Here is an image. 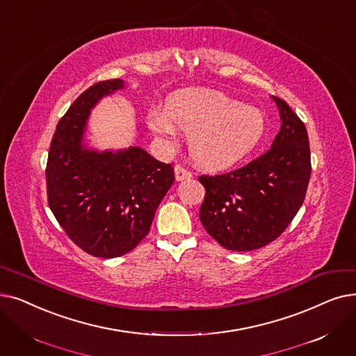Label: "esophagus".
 <instances>
[{"instance_id": "esophagus-1", "label": "esophagus", "mask_w": 356, "mask_h": 356, "mask_svg": "<svg viewBox=\"0 0 356 356\" xmlns=\"http://www.w3.org/2000/svg\"><path fill=\"white\" fill-rule=\"evenodd\" d=\"M175 175H176V180L177 181H181V180H189L192 179V172H189V170H186L181 165H176L175 167Z\"/></svg>"}]
</instances>
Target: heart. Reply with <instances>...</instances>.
I'll return each mask as SVG.
<instances>
[{
  "label": "heart",
  "instance_id": "heart-1",
  "mask_svg": "<svg viewBox=\"0 0 356 356\" xmlns=\"http://www.w3.org/2000/svg\"><path fill=\"white\" fill-rule=\"evenodd\" d=\"M149 129L173 141L179 129L191 135L193 160L209 170L234 165L260 144L266 131L259 109L216 91H183L167 103V109L148 115Z\"/></svg>",
  "mask_w": 356,
  "mask_h": 356
}]
</instances>
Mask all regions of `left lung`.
<instances>
[{"label":"left lung","instance_id":"1","mask_svg":"<svg viewBox=\"0 0 356 356\" xmlns=\"http://www.w3.org/2000/svg\"><path fill=\"white\" fill-rule=\"evenodd\" d=\"M272 99L282 123L270 149L234 172L199 177L207 191L199 220L228 250H256L280 237L301 208L310 181L305 125L282 99Z\"/></svg>","mask_w":356,"mask_h":356}]
</instances>
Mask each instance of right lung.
Segmentation results:
<instances>
[{
  "label": "right lung",
  "instance_id": "add662e5",
  "mask_svg": "<svg viewBox=\"0 0 356 356\" xmlns=\"http://www.w3.org/2000/svg\"><path fill=\"white\" fill-rule=\"evenodd\" d=\"M122 88L123 80L87 88L58 122L46 164L48 204L56 221L80 249L104 259L135 249L175 181L172 164L141 147L97 151L84 143L92 107Z\"/></svg>",
  "mask_w": 356,
  "mask_h": 356
}]
</instances>
